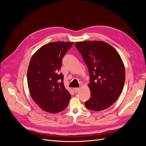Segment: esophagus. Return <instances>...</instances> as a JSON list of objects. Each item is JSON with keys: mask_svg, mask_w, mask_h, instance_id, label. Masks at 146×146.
<instances>
[{"mask_svg": "<svg viewBox=\"0 0 146 146\" xmlns=\"http://www.w3.org/2000/svg\"><path fill=\"white\" fill-rule=\"evenodd\" d=\"M74 91L76 92H77L79 90H80V88H74Z\"/></svg>", "mask_w": 146, "mask_h": 146, "instance_id": "obj_1", "label": "esophagus"}]
</instances>
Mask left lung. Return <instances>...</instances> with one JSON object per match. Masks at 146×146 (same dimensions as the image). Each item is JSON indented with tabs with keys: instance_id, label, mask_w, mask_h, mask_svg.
<instances>
[{
	"instance_id": "left-lung-1",
	"label": "left lung",
	"mask_w": 146,
	"mask_h": 146,
	"mask_svg": "<svg viewBox=\"0 0 146 146\" xmlns=\"http://www.w3.org/2000/svg\"><path fill=\"white\" fill-rule=\"evenodd\" d=\"M90 72L91 98L85 107L99 111L108 108L118 99L125 83V67L120 55L109 44L101 41L77 42Z\"/></svg>"
}]
</instances>
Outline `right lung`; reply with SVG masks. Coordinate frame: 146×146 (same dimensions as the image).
Masks as SVG:
<instances>
[{
	"label": "right lung",
	"mask_w": 146,
	"mask_h": 146,
	"mask_svg": "<svg viewBox=\"0 0 146 146\" xmlns=\"http://www.w3.org/2000/svg\"><path fill=\"white\" fill-rule=\"evenodd\" d=\"M73 42L56 41L42 46L31 58L27 83L32 99L42 110L56 113L67 107L71 95L59 73L62 59Z\"/></svg>",
	"instance_id": "obj_1"
}]
</instances>
